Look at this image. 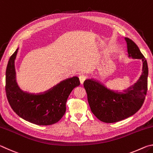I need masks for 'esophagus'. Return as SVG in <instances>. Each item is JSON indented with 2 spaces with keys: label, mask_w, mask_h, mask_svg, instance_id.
<instances>
[{
  "label": "esophagus",
  "mask_w": 153,
  "mask_h": 153,
  "mask_svg": "<svg viewBox=\"0 0 153 153\" xmlns=\"http://www.w3.org/2000/svg\"><path fill=\"white\" fill-rule=\"evenodd\" d=\"M79 81H80V83H81V84H83L85 80L86 79L87 77L86 76H84V75H81V76H79Z\"/></svg>",
  "instance_id": "obj_1"
}]
</instances>
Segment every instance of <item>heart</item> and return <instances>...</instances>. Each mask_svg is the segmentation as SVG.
Returning a JSON list of instances; mask_svg holds the SVG:
<instances>
[{"instance_id": "heart-1", "label": "heart", "mask_w": 153, "mask_h": 153, "mask_svg": "<svg viewBox=\"0 0 153 153\" xmlns=\"http://www.w3.org/2000/svg\"><path fill=\"white\" fill-rule=\"evenodd\" d=\"M109 53H110V51L107 50V51H105V53H104V55H105V56H107V55H108V54H109Z\"/></svg>"}]
</instances>
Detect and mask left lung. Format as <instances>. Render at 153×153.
Segmentation results:
<instances>
[{"mask_svg":"<svg viewBox=\"0 0 153 153\" xmlns=\"http://www.w3.org/2000/svg\"><path fill=\"white\" fill-rule=\"evenodd\" d=\"M128 57L140 59L143 62L142 74L132 86L123 92L107 88L101 82L88 79L84 82L88 100L92 113L105 123H115L133 115L142 107L146 97L149 67L146 59L136 43L125 38Z\"/></svg>","mask_w":153,"mask_h":153,"instance_id":"obj_1","label":"left lung"}]
</instances>
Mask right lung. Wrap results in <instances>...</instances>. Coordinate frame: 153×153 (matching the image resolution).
<instances>
[{
    "label": "right lung",
    "instance_id": "1",
    "mask_svg": "<svg viewBox=\"0 0 153 153\" xmlns=\"http://www.w3.org/2000/svg\"><path fill=\"white\" fill-rule=\"evenodd\" d=\"M19 48L9 59L6 70L7 97L14 112L25 121L39 126L54 124L66 111L69 94L80 82L76 76L61 82L43 94H32L22 90L16 81L15 61Z\"/></svg>",
    "mask_w": 153,
    "mask_h": 153
}]
</instances>
